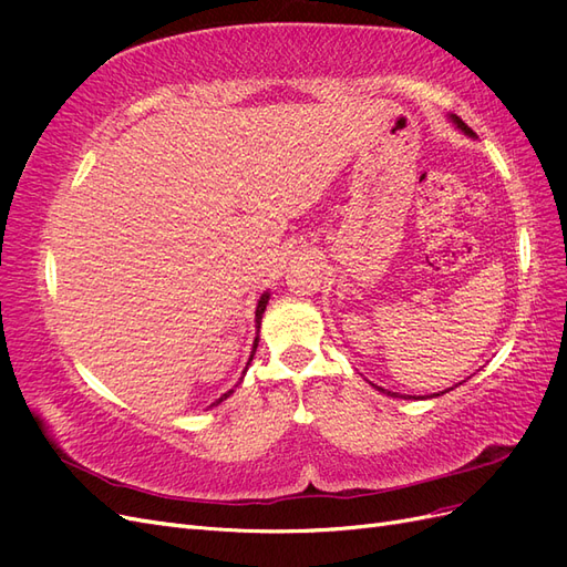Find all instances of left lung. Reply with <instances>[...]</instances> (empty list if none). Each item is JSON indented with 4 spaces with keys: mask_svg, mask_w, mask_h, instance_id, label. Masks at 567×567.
<instances>
[{
    "mask_svg": "<svg viewBox=\"0 0 567 567\" xmlns=\"http://www.w3.org/2000/svg\"><path fill=\"white\" fill-rule=\"evenodd\" d=\"M454 123H456V125H458L463 132H466V134H471V136L475 134V132H473V130H471L466 123H463V120H461L458 115H454ZM379 390H383V388H379ZM388 394H394V392H388Z\"/></svg>",
    "mask_w": 567,
    "mask_h": 567,
    "instance_id": "1",
    "label": "left lung"
}]
</instances>
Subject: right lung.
Returning a JSON list of instances; mask_svg holds the SVG:
<instances>
[{"label":"right lung","instance_id":"obj_1","mask_svg":"<svg viewBox=\"0 0 567 567\" xmlns=\"http://www.w3.org/2000/svg\"><path fill=\"white\" fill-rule=\"evenodd\" d=\"M267 300H269V296L265 293L262 298H260V302H257V310H255V321H257V329H260V321H262V315H265V310H267ZM255 348H257V338H255ZM255 352V350H252ZM250 359H252V354H250ZM229 394H231V390L225 394V398H221V400H227L229 398ZM219 400V402H221Z\"/></svg>","mask_w":567,"mask_h":567}]
</instances>
